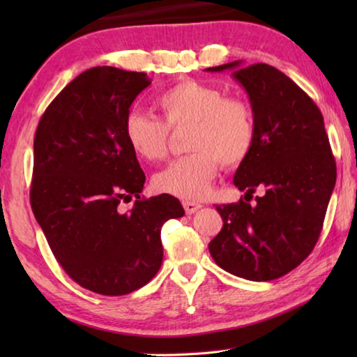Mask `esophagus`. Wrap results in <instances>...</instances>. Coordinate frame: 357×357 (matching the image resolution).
I'll return each instance as SVG.
<instances>
[{"instance_id": "1", "label": "esophagus", "mask_w": 357, "mask_h": 357, "mask_svg": "<svg viewBox=\"0 0 357 357\" xmlns=\"http://www.w3.org/2000/svg\"><path fill=\"white\" fill-rule=\"evenodd\" d=\"M183 206H184L185 214H193L202 208V204L195 203V202H183Z\"/></svg>"}]
</instances>
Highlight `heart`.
Segmentation results:
<instances>
[{
    "label": "heart",
    "mask_w": 357,
    "mask_h": 357,
    "mask_svg": "<svg viewBox=\"0 0 357 357\" xmlns=\"http://www.w3.org/2000/svg\"><path fill=\"white\" fill-rule=\"evenodd\" d=\"M155 105L162 121L138 110L126 116L124 135L132 153L146 162L164 160L170 149L168 130L185 128V149L192 151L155 174L153 183L159 192L200 200L219 173V162L231 170L249 157L255 121L239 96H225L219 86L185 78L157 96Z\"/></svg>",
    "instance_id": "1"
}]
</instances>
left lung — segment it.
<instances>
[{
	"label": "left lung",
	"mask_w": 357,
	"mask_h": 357,
	"mask_svg": "<svg viewBox=\"0 0 357 357\" xmlns=\"http://www.w3.org/2000/svg\"><path fill=\"white\" fill-rule=\"evenodd\" d=\"M225 69L249 94L255 121V143L233 183L245 200L257 188L264 193L252 205L241 198L215 208L223 227L209 252L227 273L268 282L298 268L315 247L335 185V159L321 112L291 78L264 63L206 70Z\"/></svg>",
	"instance_id": "obj_1"
}]
</instances>
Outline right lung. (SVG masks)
<instances>
[{"mask_svg": "<svg viewBox=\"0 0 357 357\" xmlns=\"http://www.w3.org/2000/svg\"><path fill=\"white\" fill-rule=\"evenodd\" d=\"M144 72L98 66L75 77L42 114L29 200L59 266L104 296L142 288L160 269L162 225L184 215L168 193L140 197L144 173L124 135ZM135 200L124 211L120 204Z\"/></svg>", "mask_w": 357, "mask_h": 357, "instance_id": "add662e5", "label": "right lung"}]
</instances>
